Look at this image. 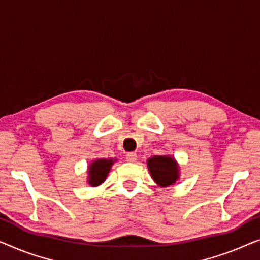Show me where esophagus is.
<instances>
[{
	"label": "esophagus",
	"instance_id": "esophagus-1",
	"mask_svg": "<svg viewBox=\"0 0 260 260\" xmlns=\"http://www.w3.org/2000/svg\"><path fill=\"white\" fill-rule=\"evenodd\" d=\"M126 159L129 162H136L137 161L136 152H127V154H126Z\"/></svg>",
	"mask_w": 260,
	"mask_h": 260
}]
</instances>
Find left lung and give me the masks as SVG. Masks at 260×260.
<instances>
[{
	"instance_id": "8db88e82",
	"label": "left lung",
	"mask_w": 260,
	"mask_h": 260,
	"mask_svg": "<svg viewBox=\"0 0 260 260\" xmlns=\"http://www.w3.org/2000/svg\"><path fill=\"white\" fill-rule=\"evenodd\" d=\"M151 179L157 186L167 188L180 179V166L172 155H156L147 159Z\"/></svg>"
}]
</instances>
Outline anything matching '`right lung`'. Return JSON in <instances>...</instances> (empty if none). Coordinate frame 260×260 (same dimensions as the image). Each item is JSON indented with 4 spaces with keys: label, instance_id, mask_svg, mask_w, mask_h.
I'll list each match as a JSON object with an SVG mask.
<instances>
[{
    "label": "right lung",
    "instance_id": "add662e5",
    "mask_svg": "<svg viewBox=\"0 0 260 260\" xmlns=\"http://www.w3.org/2000/svg\"><path fill=\"white\" fill-rule=\"evenodd\" d=\"M117 158H95L87 167V184L91 187H98L108 177L110 170Z\"/></svg>",
    "mask_w": 260,
    "mask_h": 260
}]
</instances>
